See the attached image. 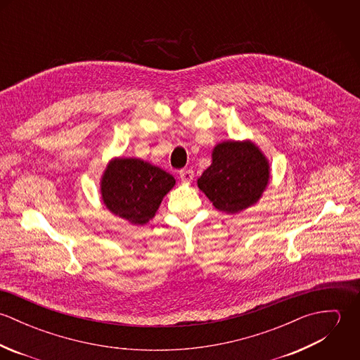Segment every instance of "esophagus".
I'll return each mask as SVG.
<instances>
[{"instance_id":"34e87169","label":"esophagus","mask_w":360,"mask_h":360,"mask_svg":"<svg viewBox=\"0 0 360 360\" xmlns=\"http://www.w3.org/2000/svg\"><path fill=\"white\" fill-rule=\"evenodd\" d=\"M180 179L184 183H190L194 179V172L191 169H183V170H180Z\"/></svg>"}]
</instances>
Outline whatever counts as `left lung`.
Returning <instances> with one entry per match:
<instances>
[{"label": "left lung", "instance_id": "1", "mask_svg": "<svg viewBox=\"0 0 360 360\" xmlns=\"http://www.w3.org/2000/svg\"><path fill=\"white\" fill-rule=\"evenodd\" d=\"M269 180V160L255 143L226 140L213 148L197 184L217 210L236 214L257 204Z\"/></svg>", "mask_w": 360, "mask_h": 360}]
</instances>
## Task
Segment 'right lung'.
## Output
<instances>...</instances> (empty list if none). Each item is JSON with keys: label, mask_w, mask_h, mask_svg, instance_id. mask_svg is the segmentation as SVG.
<instances>
[{"label": "right lung", "mask_w": 360, "mask_h": 360, "mask_svg": "<svg viewBox=\"0 0 360 360\" xmlns=\"http://www.w3.org/2000/svg\"><path fill=\"white\" fill-rule=\"evenodd\" d=\"M174 177L139 158H113L101 177L103 205L131 224L148 223L163 197L174 187Z\"/></svg>", "instance_id": "obj_1"}]
</instances>
